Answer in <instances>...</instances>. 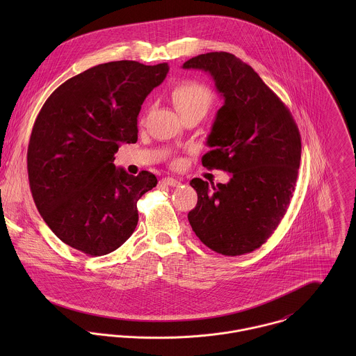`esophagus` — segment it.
Masks as SVG:
<instances>
[{
	"mask_svg": "<svg viewBox=\"0 0 356 356\" xmlns=\"http://www.w3.org/2000/svg\"><path fill=\"white\" fill-rule=\"evenodd\" d=\"M161 184H164V185H167V186H179V185H181V179L167 177V178H163V179H161Z\"/></svg>",
	"mask_w": 356,
	"mask_h": 356,
	"instance_id": "1",
	"label": "esophagus"
}]
</instances>
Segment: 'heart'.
Here are the masks:
<instances>
[{"instance_id":"b5f03b06","label":"heart","mask_w":356,"mask_h":356,"mask_svg":"<svg viewBox=\"0 0 356 356\" xmlns=\"http://www.w3.org/2000/svg\"><path fill=\"white\" fill-rule=\"evenodd\" d=\"M171 99L182 118L188 115L204 116L213 104L211 89L197 81H185L177 85L171 93Z\"/></svg>"}]
</instances>
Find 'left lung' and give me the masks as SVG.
<instances>
[{"instance_id":"obj_1","label":"left lung","mask_w":356,"mask_h":356,"mask_svg":"<svg viewBox=\"0 0 356 356\" xmlns=\"http://www.w3.org/2000/svg\"><path fill=\"white\" fill-rule=\"evenodd\" d=\"M184 68L209 72L225 104L218 111L204 167L232 174L227 184L193 178L197 204L189 223L204 245L238 256L260 248L278 227L293 197L302 137L281 99L254 68L227 51L199 54Z\"/></svg>"}]
</instances>
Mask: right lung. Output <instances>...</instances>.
I'll return each instance as SVG.
<instances>
[{
  "mask_svg": "<svg viewBox=\"0 0 356 356\" xmlns=\"http://www.w3.org/2000/svg\"><path fill=\"white\" fill-rule=\"evenodd\" d=\"M168 70L133 60L99 64L60 85L41 108L27 149L30 189L47 225L71 248L111 254L136 230L137 202L157 178L116 168L113 154L137 141L141 105Z\"/></svg>",
  "mask_w": 356,
  "mask_h": 356,
  "instance_id": "obj_1",
  "label": "right lung"
}]
</instances>
